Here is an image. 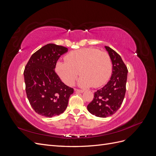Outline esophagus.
<instances>
[{"mask_svg": "<svg viewBox=\"0 0 156 156\" xmlns=\"http://www.w3.org/2000/svg\"><path fill=\"white\" fill-rule=\"evenodd\" d=\"M75 92H80V93L84 92L83 90H80V89H77V88H75Z\"/></svg>", "mask_w": 156, "mask_h": 156, "instance_id": "1", "label": "esophagus"}]
</instances>
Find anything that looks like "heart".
I'll list each match as a JSON object with an SVG mask.
<instances>
[{
    "instance_id": "heart-1",
    "label": "heart",
    "mask_w": 156,
    "mask_h": 156,
    "mask_svg": "<svg viewBox=\"0 0 156 156\" xmlns=\"http://www.w3.org/2000/svg\"><path fill=\"white\" fill-rule=\"evenodd\" d=\"M65 62L58 61L55 70L68 85H72L79 75L78 84L82 87H100L109 80L112 71V61L105 52L94 48H84L70 52Z\"/></svg>"
}]
</instances>
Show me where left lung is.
<instances>
[{"label": "left lung", "mask_w": 156, "mask_h": 156, "mask_svg": "<svg viewBox=\"0 0 156 156\" xmlns=\"http://www.w3.org/2000/svg\"><path fill=\"white\" fill-rule=\"evenodd\" d=\"M112 61V72L108 82L94 93L88 111L98 117L106 118L119 109L126 94L127 68L121 56L109 47L105 46Z\"/></svg>", "instance_id": "obj_1"}]
</instances>
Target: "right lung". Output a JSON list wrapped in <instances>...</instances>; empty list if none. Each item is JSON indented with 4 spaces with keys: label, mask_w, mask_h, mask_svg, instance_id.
Returning a JSON list of instances; mask_svg holds the SVG:
<instances>
[{
    "label": "right lung",
    "mask_w": 156,
    "mask_h": 156,
    "mask_svg": "<svg viewBox=\"0 0 156 156\" xmlns=\"http://www.w3.org/2000/svg\"><path fill=\"white\" fill-rule=\"evenodd\" d=\"M68 48L49 44L33 54L26 65L24 78L30 104L37 114L53 117L64 112L73 89L62 82L55 72L56 62Z\"/></svg>",
    "instance_id": "obj_1"
}]
</instances>
